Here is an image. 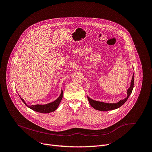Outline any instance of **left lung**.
Here are the masks:
<instances>
[{"mask_svg": "<svg viewBox=\"0 0 152 152\" xmlns=\"http://www.w3.org/2000/svg\"><path fill=\"white\" fill-rule=\"evenodd\" d=\"M134 73L133 74L131 82V86L128 88L127 91V96L124 98V99L120 100L119 102L116 103H106L104 102H97V101L91 99L89 96H88V99L89 101V103L91 104V106L95 109L99 110V111H108V110H112L116 109L121 106H122L127 101L128 98L130 96L133 88H134Z\"/></svg>", "mask_w": 152, "mask_h": 152, "instance_id": "obj_1", "label": "left lung"}]
</instances>
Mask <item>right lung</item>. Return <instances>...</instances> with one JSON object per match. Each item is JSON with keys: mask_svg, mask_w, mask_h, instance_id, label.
<instances>
[{"mask_svg": "<svg viewBox=\"0 0 152 152\" xmlns=\"http://www.w3.org/2000/svg\"><path fill=\"white\" fill-rule=\"evenodd\" d=\"M63 96V90H61V92L60 96L56 101H54V102L48 103L47 104H45V105L37 104V105H33V106H30L27 105V104L24 102V100L22 98L20 97V98L23 101V102L26 104V106H27L28 108L31 109V110H33L35 112H39V113H50V112H53L55 111L58 108V107L61 102V101L62 99Z\"/></svg>", "mask_w": 152, "mask_h": 152, "instance_id": "right-lung-1", "label": "right lung"}]
</instances>
